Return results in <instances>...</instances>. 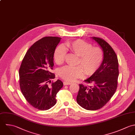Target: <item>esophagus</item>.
Instances as JSON below:
<instances>
[{
	"label": "esophagus",
	"mask_w": 135,
	"mask_h": 135,
	"mask_svg": "<svg viewBox=\"0 0 135 135\" xmlns=\"http://www.w3.org/2000/svg\"><path fill=\"white\" fill-rule=\"evenodd\" d=\"M63 83H64V85H70V84H71L72 83L71 82H67V81H64Z\"/></svg>",
	"instance_id": "esophagus-1"
}]
</instances>
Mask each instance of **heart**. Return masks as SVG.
Masks as SVG:
<instances>
[{"label": "heart", "instance_id": "heart-1", "mask_svg": "<svg viewBox=\"0 0 135 135\" xmlns=\"http://www.w3.org/2000/svg\"><path fill=\"white\" fill-rule=\"evenodd\" d=\"M66 47L71 52L79 56L78 64L81 66H66L59 70V77L65 81H75L83 77L85 71L88 75H93L100 67L103 59L102 50L82 40H77L68 42ZM66 52L64 47L59 46L54 52V59L58 65L62 64L65 59Z\"/></svg>", "mask_w": 135, "mask_h": 135}]
</instances>
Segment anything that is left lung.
Segmentation results:
<instances>
[{"label": "left lung", "mask_w": 135, "mask_h": 135, "mask_svg": "<svg viewBox=\"0 0 135 135\" xmlns=\"http://www.w3.org/2000/svg\"><path fill=\"white\" fill-rule=\"evenodd\" d=\"M101 46L103 59L98 69L84 81L91 85L80 84L77 102L87 110H97L104 107L114 94L119 75L117 55L108 43L101 38L92 37Z\"/></svg>", "instance_id": "obj_1"}]
</instances>
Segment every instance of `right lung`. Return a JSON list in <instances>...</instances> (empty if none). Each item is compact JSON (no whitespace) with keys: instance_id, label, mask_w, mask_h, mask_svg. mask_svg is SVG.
<instances>
[{"instance_id":"1","label":"right lung","mask_w":135,"mask_h":135,"mask_svg":"<svg viewBox=\"0 0 135 135\" xmlns=\"http://www.w3.org/2000/svg\"><path fill=\"white\" fill-rule=\"evenodd\" d=\"M61 40L55 36L44 37L34 43L27 50L19 69L21 91L27 102L40 110H47L56 103V96L62 87L60 80L52 73L54 53Z\"/></svg>"}]
</instances>
